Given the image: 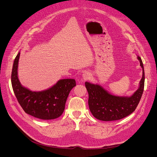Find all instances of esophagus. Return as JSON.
Instances as JSON below:
<instances>
[{
    "instance_id": "esophagus-1",
    "label": "esophagus",
    "mask_w": 157,
    "mask_h": 157,
    "mask_svg": "<svg viewBox=\"0 0 157 157\" xmlns=\"http://www.w3.org/2000/svg\"><path fill=\"white\" fill-rule=\"evenodd\" d=\"M82 77H83L84 80H86V79H88L89 78H90V75H89L88 73H84L82 75Z\"/></svg>"
}]
</instances>
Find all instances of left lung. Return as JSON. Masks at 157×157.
<instances>
[{"instance_id":"8db88e82","label":"left lung","mask_w":157,"mask_h":157,"mask_svg":"<svg viewBox=\"0 0 157 157\" xmlns=\"http://www.w3.org/2000/svg\"><path fill=\"white\" fill-rule=\"evenodd\" d=\"M143 70L139 88L132 96L119 97L109 94L98 84L85 82L89 94L88 104L92 114L103 121H113L123 119L136 110L142 98L145 82L144 64L141 58L137 57Z\"/></svg>"}]
</instances>
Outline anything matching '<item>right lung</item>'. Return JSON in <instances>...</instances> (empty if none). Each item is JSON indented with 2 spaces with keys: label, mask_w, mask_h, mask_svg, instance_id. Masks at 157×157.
Segmentation results:
<instances>
[{
  "label": "right lung",
  "mask_w": 157,
  "mask_h": 157,
  "mask_svg": "<svg viewBox=\"0 0 157 157\" xmlns=\"http://www.w3.org/2000/svg\"><path fill=\"white\" fill-rule=\"evenodd\" d=\"M19 57L20 53L15 58L11 75L12 88L18 103L27 114L36 118L52 120L59 117L64 110L70 92L76 85L75 79H61L43 91H30L20 84L18 78Z\"/></svg>",
  "instance_id": "1"
}]
</instances>
